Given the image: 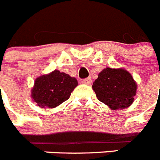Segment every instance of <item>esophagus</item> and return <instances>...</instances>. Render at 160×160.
I'll use <instances>...</instances> for the list:
<instances>
[{"instance_id":"34e87169","label":"esophagus","mask_w":160,"mask_h":160,"mask_svg":"<svg viewBox=\"0 0 160 160\" xmlns=\"http://www.w3.org/2000/svg\"><path fill=\"white\" fill-rule=\"evenodd\" d=\"M82 82L84 84H87V85H90V83L92 82V79L91 78H85L82 80Z\"/></svg>"}]
</instances>
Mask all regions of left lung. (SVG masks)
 Masks as SVG:
<instances>
[{
    "label": "left lung",
    "instance_id": "1",
    "mask_svg": "<svg viewBox=\"0 0 160 160\" xmlns=\"http://www.w3.org/2000/svg\"><path fill=\"white\" fill-rule=\"evenodd\" d=\"M92 88L98 99L111 110L126 109L134 102L137 83L123 68L103 69L94 82Z\"/></svg>",
    "mask_w": 160,
    "mask_h": 160
}]
</instances>
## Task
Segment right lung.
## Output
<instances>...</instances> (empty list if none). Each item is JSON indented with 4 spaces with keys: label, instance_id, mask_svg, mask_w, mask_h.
<instances>
[{
    "label": "right lung",
    "instance_id": "1",
    "mask_svg": "<svg viewBox=\"0 0 160 160\" xmlns=\"http://www.w3.org/2000/svg\"><path fill=\"white\" fill-rule=\"evenodd\" d=\"M78 86L75 78L55 70L37 78L31 89V98L41 108H54L70 98Z\"/></svg>",
    "mask_w": 160,
    "mask_h": 160
}]
</instances>
